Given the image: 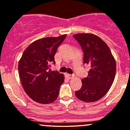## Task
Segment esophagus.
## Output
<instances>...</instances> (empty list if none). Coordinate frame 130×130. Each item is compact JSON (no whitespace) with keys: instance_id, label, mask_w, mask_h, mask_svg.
Here are the masks:
<instances>
[{"instance_id":"1","label":"esophagus","mask_w":130,"mask_h":130,"mask_svg":"<svg viewBox=\"0 0 130 130\" xmlns=\"http://www.w3.org/2000/svg\"><path fill=\"white\" fill-rule=\"evenodd\" d=\"M67 78L69 79H71L73 78L74 77V75H71V74H67Z\"/></svg>"}]
</instances>
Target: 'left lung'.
I'll list each match as a JSON object with an SVG mask.
<instances>
[{
    "mask_svg": "<svg viewBox=\"0 0 130 130\" xmlns=\"http://www.w3.org/2000/svg\"><path fill=\"white\" fill-rule=\"evenodd\" d=\"M73 37L84 53V64L90 69L82 79L80 90L75 95L80 100L92 103L99 100L108 92L114 82L116 62L109 47L99 37L92 34H77Z\"/></svg>",
    "mask_w": 130,
    "mask_h": 130,
    "instance_id": "8db88e82",
    "label": "left lung"
}]
</instances>
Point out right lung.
Listing matches in <instances>:
<instances>
[{"label": "right lung", "mask_w": 130, "mask_h": 130, "mask_svg": "<svg viewBox=\"0 0 130 130\" xmlns=\"http://www.w3.org/2000/svg\"><path fill=\"white\" fill-rule=\"evenodd\" d=\"M67 35L41 38L31 43L19 61L18 70L22 87L33 100L41 104L51 103L59 95L64 75L48 70L55 63L54 56Z\"/></svg>", "instance_id": "add662e5"}]
</instances>
